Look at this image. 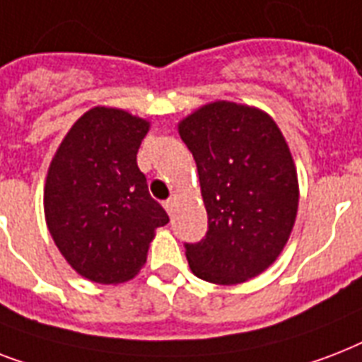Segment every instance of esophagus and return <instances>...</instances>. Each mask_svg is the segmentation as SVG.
<instances>
[{
	"label": "esophagus",
	"mask_w": 362,
	"mask_h": 362,
	"mask_svg": "<svg viewBox=\"0 0 362 362\" xmlns=\"http://www.w3.org/2000/svg\"><path fill=\"white\" fill-rule=\"evenodd\" d=\"M175 199H167V201H165L163 203V206H165V210H167V212H169V214H173V212H175Z\"/></svg>",
	"instance_id": "esophagus-1"
}]
</instances>
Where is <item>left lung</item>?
I'll return each instance as SVG.
<instances>
[{
    "label": "left lung",
    "mask_w": 362,
    "mask_h": 362,
    "mask_svg": "<svg viewBox=\"0 0 362 362\" xmlns=\"http://www.w3.org/2000/svg\"><path fill=\"white\" fill-rule=\"evenodd\" d=\"M178 133L209 214L206 237L186 244L189 269L218 286L255 278L278 259L297 218V169L280 127L261 109L214 101L186 116Z\"/></svg>",
    "instance_id": "obj_1"
}]
</instances>
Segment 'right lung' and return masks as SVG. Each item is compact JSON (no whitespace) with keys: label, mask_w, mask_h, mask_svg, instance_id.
<instances>
[{"label":"right lung","mask_w":362,"mask_h":362,"mask_svg":"<svg viewBox=\"0 0 362 362\" xmlns=\"http://www.w3.org/2000/svg\"><path fill=\"white\" fill-rule=\"evenodd\" d=\"M150 122L93 107L54 153L45 184V220L59 253L82 278L131 280L146 263L156 229L169 216L148 193L136 152Z\"/></svg>","instance_id":"1"}]
</instances>
